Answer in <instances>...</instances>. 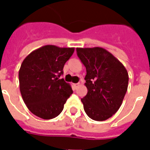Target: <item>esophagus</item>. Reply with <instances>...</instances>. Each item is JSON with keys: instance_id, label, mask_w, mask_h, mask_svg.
Returning <instances> with one entry per match:
<instances>
[{"instance_id": "esophagus-1", "label": "esophagus", "mask_w": 150, "mask_h": 150, "mask_svg": "<svg viewBox=\"0 0 150 150\" xmlns=\"http://www.w3.org/2000/svg\"><path fill=\"white\" fill-rule=\"evenodd\" d=\"M79 85H80V83H76V84H74V86H75V88H78Z\"/></svg>"}]
</instances>
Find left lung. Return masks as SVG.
Here are the masks:
<instances>
[{"mask_svg": "<svg viewBox=\"0 0 150 150\" xmlns=\"http://www.w3.org/2000/svg\"><path fill=\"white\" fill-rule=\"evenodd\" d=\"M76 51L87 71L85 85L88 93L81 99L84 110L92 120H107L121 106L127 91V71L105 49L77 48Z\"/></svg>", "mask_w": 150, "mask_h": 150, "instance_id": "1", "label": "left lung"}]
</instances>
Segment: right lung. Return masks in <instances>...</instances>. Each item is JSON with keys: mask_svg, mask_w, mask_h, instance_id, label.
Wrapping results in <instances>:
<instances>
[{"mask_svg": "<svg viewBox=\"0 0 150 150\" xmlns=\"http://www.w3.org/2000/svg\"><path fill=\"white\" fill-rule=\"evenodd\" d=\"M75 48L46 45L30 52L19 70L20 91L31 113L44 120L59 115L72 89L63 79V67Z\"/></svg>", "mask_w": 150, "mask_h": 150, "instance_id": "obj_1", "label": "right lung"}]
</instances>
